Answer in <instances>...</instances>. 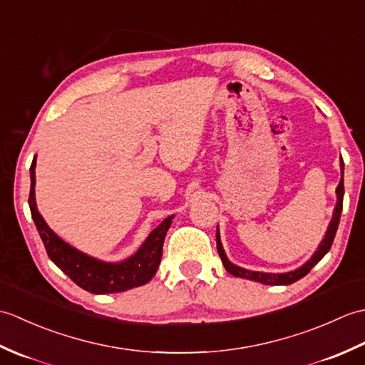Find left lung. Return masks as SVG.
I'll list each match as a JSON object with an SVG mask.
<instances>
[{"label":"left lung","instance_id":"left-lung-1","mask_svg":"<svg viewBox=\"0 0 365 365\" xmlns=\"http://www.w3.org/2000/svg\"><path fill=\"white\" fill-rule=\"evenodd\" d=\"M340 169H342V178H340V182L337 185V204L334 207V213H332V220L328 226L327 234H324V238L322 240V243L317 247V251L314 252V255L311 259H309L304 265H301L299 268L289 271V273H281V274H274V273H262V271H251V269H245L242 267H237L232 263L226 252L222 250V245H221V238H220V230H216V247H218V254L222 260V265L226 268L232 276H237V277H243V279H250V281H255V282H260V284H265V285H289L297 282L298 279L304 277L309 271H311L317 263H319L327 252L331 250L332 242H334V237H336V232L339 227V221H340V213H342V205H344V161H340Z\"/></svg>","mask_w":365,"mask_h":365}]
</instances>
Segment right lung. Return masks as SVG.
Wrapping results in <instances>:
<instances>
[{"label":"right lung","mask_w":365,"mask_h":365,"mask_svg":"<svg viewBox=\"0 0 365 365\" xmlns=\"http://www.w3.org/2000/svg\"><path fill=\"white\" fill-rule=\"evenodd\" d=\"M36 157L31 163V190H29V208L36 227L41 235L46 254L51 262L61 268L72 281L81 289L96 294L118 293L133 289V287L144 285L150 281L158 269L163 254V243H165L166 232L173 222V216L163 221L157 229H153L141 247L128 257L118 263L102 262L91 257L73 246L66 243L54 232L46 226L42 215L38 213L36 205Z\"/></svg>","instance_id":"1"}]
</instances>
